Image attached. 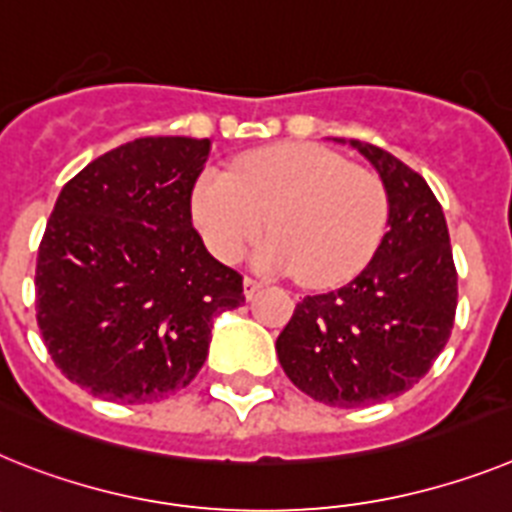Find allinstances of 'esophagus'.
I'll return each instance as SVG.
<instances>
[{
	"mask_svg": "<svg viewBox=\"0 0 512 512\" xmlns=\"http://www.w3.org/2000/svg\"><path fill=\"white\" fill-rule=\"evenodd\" d=\"M261 287H264V285H261L259 279H253V277L243 279V292H246V298H248V300L256 298V292H259Z\"/></svg>",
	"mask_w": 512,
	"mask_h": 512,
	"instance_id": "34e87169",
	"label": "esophagus"
}]
</instances>
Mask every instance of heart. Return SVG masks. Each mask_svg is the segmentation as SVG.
Returning <instances> with one entry per match:
<instances>
[{
	"mask_svg": "<svg viewBox=\"0 0 512 512\" xmlns=\"http://www.w3.org/2000/svg\"><path fill=\"white\" fill-rule=\"evenodd\" d=\"M191 214L209 251L238 261L264 233L259 264L300 272L310 285H339L370 264L388 225L386 186L373 170L321 144H277L238 157L230 176L204 170Z\"/></svg>",
	"mask_w": 512,
	"mask_h": 512,
	"instance_id": "1",
	"label": "heart"
}]
</instances>
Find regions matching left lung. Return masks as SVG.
<instances>
[{"instance_id":"1","label":"left lung","mask_w":512,"mask_h":512,"mask_svg":"<svg viewBox=\"0 0 512 512\" xmlns=\"http://www.w3.org/2000/svg\"><path fill=\"white\" fill-rule=\"evenodd\" d=\"M349 144L386 186L388 233L352 282L305 295L277 336L287 378L339 409L412 388L443 352L458 303L448 225L425 178L375 144Z\"/></svg>"}]
</instances>
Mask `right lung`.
Returning a JSON list of instances; mask_svg holds the SVG:
<instances>
[{"instance_id":"add662e5","label":"right lung","mask_w":512,"mask_h":512,"mask_svg":"<svg viewBox=\"0 0 512 512\" xmlns=\"http://www.w3.org/2000/svg\"><path fill=\"white\" fill-rule=\"evenodd\" d=\"M209 139L142 137L61 189L38 246L36 318L69 381L152 404L202 370L212 318L246 303L191 222Z\"/></svg>"}]
</instances>
